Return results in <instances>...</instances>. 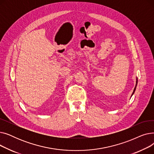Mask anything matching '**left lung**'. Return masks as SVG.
Masks as SVG:
<instances>
[{
  "instance_id": "1",
  "label": "left lung",
  "mask_w": 154,
  "mask_h": 154,
  "mask_svg": "<svg viewBox=\"0 0 154 154\" xmlns=\"http://www.w3.org/2000/svg\"><path fill=\"white\" fill-rule=\"evenodd\" d=\"M137 81H136V85H135V88H134V92H133V93H132V95L134 94V92H135V89H136V87H137Z\"/></svg>"
}]
</instances>
